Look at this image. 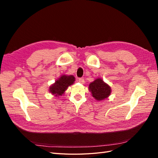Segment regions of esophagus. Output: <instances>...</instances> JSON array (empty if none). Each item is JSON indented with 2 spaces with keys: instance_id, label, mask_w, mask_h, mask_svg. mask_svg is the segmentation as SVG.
<instances>
[{
  "instance_id": "obj_1",
  "label": "esophagus",
  "mask_w": 158,
  "mask_h": 158,
  "mask_svg": "<svg viewBox=\"0 0 158 158\" xmlns=\"http://www.w3.org/2000/svg\"><path fill=\"white\" fill-rule=\"evenodd\" d=\"M78 82H79L80 83H81V84H84V82H85V81H84V78H79V79H78Z\"/></svg>"
}]
</instances>
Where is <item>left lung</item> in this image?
<instances>
[{"label": "left lung", "instance_id": "1", "mask_svg": "<svg viewBox=\"0 0 158 158\" xmlns=\"http://www.w3.org/2000/svg\"><path fill=\"white\" fill-rule=\"evenodd\" d=\"M89 90L92 96L98 101H101L107 98L111 92L109 85L105 83L101 78L95 80L89 85Z\"/></svg>", "mask_w": 158, "mask_h": 158}]
</instances>
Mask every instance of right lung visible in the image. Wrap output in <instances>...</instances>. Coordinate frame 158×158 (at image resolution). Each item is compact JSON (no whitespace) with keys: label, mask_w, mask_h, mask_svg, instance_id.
<instances>
[{"label":"right lung","mask_w":158,"mask_h":158,"mask_svg":"<svg viewBox=\"0 0 158 158\" xmlns=\"http://www.w3.org/2000/svg\"><path fill=\"white\" fill-rule=\"evenodd\" d=\"M75 78L73 75H63L55 81L49 88V92L55 96H60L63 95L69 86L73 84Z\"/></svg>","instance_id":"add662e5"}]
</instances>
